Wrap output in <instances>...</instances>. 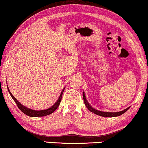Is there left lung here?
Instances as JSON below:
<instances>
[{
  "instance_id": "1",
  "label": "left lung",
  "mask_w": 148,
  "mask_h": 148,
  "mask_svg": "<svg viewBox=\"0 0 148 148\" xmlns=\"http://www.w3.org/2000/svg\"><path fill=\"white\" fill-rule=\"evenodd\" d=\"M83 101H84L85 105L86 106L87 108L90 111H91V112H93V113H95V114H96V115H100V116L105 117H113L119 116V115H121L123 114V113L126 112V111L129 110L130 108V107H129V108H126L125 110L121 111H119V112H103V111H101L95 110V109L92 108V106H90V104L89 103L88 101H87V100L86 99V97H85L84 92H83Z\"/></svg>"
}]
</instances>
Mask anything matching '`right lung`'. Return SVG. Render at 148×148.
<instances>
[{"label": "right lung", "mask_w": 148, "mask_h": 148, "mask_svg": "<svg viewBox=\"0 0 148 148\" xmlns=\"http://www.w3.org/2000/svg\"><path fill=\"white\" fill-rule=\"evenodd\" d=\"M64 89H65V88H64L63 89V91H61L58 100L55 102V103L53 105V106H51V108H49V109H47V110H45L36 111V110H31V109H29V108H27V107L23 106V105L21 104L20 102H18V101H17V99H16V98L12 95V93H10V90L8 87V92H9L10 96H11L12 99H13V100L14 101V102L16 103L17 106H18V108H19V110L22 111L23 113H24L25 114H26L27 115H28V116H30V117H42V116H45V115H48L49 114H51V113L54 112V111L57 110V108L59 107L60 103H61L62 95H63Z\"/></svg>", "instance_id": "1"}]
</instances>
